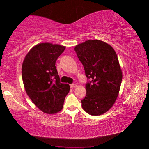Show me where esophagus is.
Wrapping results in <instances>:
<instances>
[{"instance_id":"1","label":"esophagus","mask_w":149,"mask_h":149,"mask_svg":"<svg viewBox=\"0 0 149 149\" xmlns=\"http://www.w3.org/2000/svg\"><path fill=\"white\" fill-rule=\"evenodd\" d=\"M70 86L71 88H75L77 87V85H76V84H71V85H70Z\"/></svg>"}]
</instances>
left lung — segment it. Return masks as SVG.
I'll return each instance as SVG.
<instances>
[{
  "instance_id": "obj_1",
  "label": "left lung",
  "mask_w": 149,
  "mask_h": 149,
  "mask_svg": "<svg viewBox=\"0 0 149 149\" xmlns=\"http://www.w3.org/2000/svg\"><path fill=\"white\" fill-rule=\"evenodd\" d=\"M86 77L85 97L82 107L91 116H100L111 108L119 94L122 71L114 49L99 40H87L74 47Z\"/></svg>"
}]
</instances>
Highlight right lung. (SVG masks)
Returning a JSON list of instances; mask_svg holds the SVG:
<instances>
[{"label":"right lung","instance_id":"1","mask_svg":"<svg viewBox=\"0 0 149 149\" xmlns=\"http://www.w3.org/2000/svg\"><path fill=\"white\" fill-rule=\"evenodd\" d=\"M66 46L40 43L25 56L22 64V79L27 95L41 111L54 114L62 110L70 91L68 84L61 83L56 61Z\"/></svg>","mask_w":149,"mask_h":149}]
</instances>
